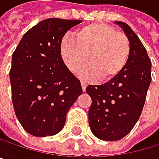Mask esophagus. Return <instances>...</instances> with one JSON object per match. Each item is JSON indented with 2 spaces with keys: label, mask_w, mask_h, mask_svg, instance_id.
I'll use <instances>...</instances> for the list:
<instances>
[{
  "label": "esophagus",
  "mask_w": 159,
  "mask_h": 159,
  "mask_svg": "<svg viewBox=\"0 0 159 159\" xmlns=\"http://www.w3.org/2000/svg\"><path fill=\"white\" fill-rule=\"evenodd\" d=\"M81 86H82V89H83V91L84 92H86V89H87V83H85V82H82L81 83Z\"/></svg>",
  "instance_id": "34e87169"
}]
</instances>
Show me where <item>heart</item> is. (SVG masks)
<instances>
[{
    "label": "heart",
    "mask_w": 159,
    "mask_h": 159,
    "mask_svg": "<svg viewBox=\"0 0 159 159\" xmlns=\"http://www.w3.org/2000/svg\"><path fill=\"white\" fill-rule=\"evenodd\" d=\"M60 52L67 68L78 72L87 63L82 72L86 80L99 78L102 82L117 76L124 69L129 56L130 44L128 37L104 23H91L79 28L74 39L64 37Z\"/></svg>",
    "instance_id": "heart-1"
}]
</instances>
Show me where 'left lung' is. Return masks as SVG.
I'll list each match as a JSON object with an SVG mask.
<instances>
[{
    "label": "left lung",
    "instance_id": "left-lung-1",
    "mask_svg": "<svg viewBox=\"0 0 159 159\" xmlns=\"http://www.w3.org/2000/svg\"><path fill=\"white\" fill-rule=\"evenodd\" d=\"M130 44L129 59L122 71L100 86H89L92 99L89 123L92 133L102 141H118L128 135L139 120L151 83V60L139 37L121 21Z\"/></svg>",
    "mask_w": 159,
    "mask_h": 159
}]
</instances>
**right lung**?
<instances>
[{
	"label": "right lung",
	"instance_id": "right-lung-1",
	"mask_svg": "<svg viewBox=\"0 0 159 159\" xmlns=\"http://www.w3.org/2000/svg\"><path fill=\"white\" fill-rule=\"evenodd\" d=\"M81 22L44 19L23 35L13 53V105L19 123L30 135L58 133L68 111L83 93L80 81L66 67L60 53L65 33Z\"/></svg>",
	"mask_w": 159,
	"mask_h": 159
}]
</instances>
